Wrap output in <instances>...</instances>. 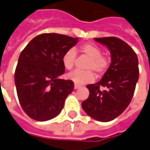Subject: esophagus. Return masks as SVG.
Masks as SVG:
<instances>
[{
  "label": "esophagus",
  "instance_id": "esophagus-1",
  "mask_svg": "<svg viewBox=\"0 0 150 150\" xmlns=\"http://www.w3.org/2000/svg\"><path fill=\"white\" fill-rule=\"evenodd\" d=\"M81 87V86H80V85H78V84H74V88H75V89H77V88H79Z\"/></svg>",
  "mask_w": 150,
  "mask_h": 150
}]
</instances>
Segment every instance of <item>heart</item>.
Masks as SVG:
<instances>
[{"label":"heart","mask_w":150,"mask_h":150,"mask_svg":"<svg viewBox=\"0 0 150 150\" xmlns=\"http://www.w3.org/2000/svg\"><path fill=\"white\" fill-rule=\"evenodd\" d=\"M80 52L85 54L90 58L88 62L86 69L88 71H74L67 75V78L74 81L76 84H84L92 82L95 80V75L92 70L97 76H101L105 73L110 66V58L102 54L100 47L92 43H85L81 45L79 48ZM76 60V52L73 49L67 50L63 54L62 62L64 68L67 70H70L74 68Z\"/></svg>","instance_id":"b5f03b06"}]
</instances>
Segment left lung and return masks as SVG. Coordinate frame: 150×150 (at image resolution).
<instances>
[{
	"instance_id": "8db88e82",
	"label": "left lung",
	"mask_w": 150,
	"mask_h": 150,
	"mask_svg": "<svg viewBox=\"0 0 150 150\" xmlns=\"http://www.w3.org/2000/svg\"><path fill=\"white\" fill-rule=\"evenodd\" d=\"M94 39L108 48L111 63L100 81L86 86L89 96L81 106L92 119L109 122L121 115L132 100L139 77L138 59L134 50L119 38ZM100 87L106 89L100 90Z\"/></svg>"
}]
</instances>
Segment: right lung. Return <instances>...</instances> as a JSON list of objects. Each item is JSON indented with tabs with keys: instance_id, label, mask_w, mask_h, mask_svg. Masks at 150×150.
I'll list each match as a JSON object with an SVG mask.
<instances>
[{
	"instance_id": "add662e5",
	"label": "right lung",
	"mask_w": 150,
	"mask_h": 150,
	"mask_svg": "<svg viewBox=\"0 0 150 150\" xmlns=\"http://www.w3.org/2000/svg\"><path fill=\"white\" fill-rule=\"evenodd\" d=\"M77 42L65 35L41 34L20 53L14 78L20 105L30 118L44 122L62 111L74 88L71 80L59 79L65 72L62 58Z\"/></svg>"
}]
</instances>
